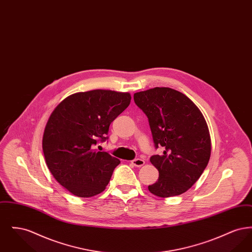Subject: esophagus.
Listing matches in <instances>:
<instances>
[{
  "label": "esophagus",
  "instance_id": "34e87169",
  "mask_svg": "<svg viewBox=\"0 0 252 252\" xmlns=\"http://www.w3.org/2000/svg\"><path fill=\"white\" fill-rule=\"evenodd\" d=\"M131 163L136 167H141V166L144 165V160L142 159V158H135V159L132 160Z\"/></svg>",
  "mask_w": 252,
  "mask_h": 252
}]
</instances>
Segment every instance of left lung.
<instances>
[{"mask_svg": "<svg viewBox=\"0 0 252 252\" xmlns=\"http://www.w3.org/2000/svg\"><path fill=\"white\" fill-rule=\"evenodd\" d=\"M134 102L148 118L155 148L150 158L158 179L148 190L160 197L179 195L202 175L211 156L210 132L201 111L180 92L154 88L134 94Z\"/></svg>", "mask_w": 252, "mask_h": 252, "instance_id": "obj_1", "label": "left lung"}]
</instances>
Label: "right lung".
I'll return each instance as SVG.
<instances>
[{"instance_id": "right-lung-1", "label": "right lung", "mask_w": 252, "mask_h": 252, "mask_svg": "<svg viewBox=\"0 0 252 252\" xmlns=\"http://www.w3.org/2000/svg\"><path fill=\"white\" fill-rule=\"evenodd\" d=\"M130 100L128 93L94 90L68 96L52 112L43 154L54 178L72 194L91 197L106 189L120 160L94 147L108 140L109 125Z\"/></svg>"}]
</instances>
